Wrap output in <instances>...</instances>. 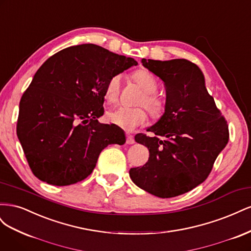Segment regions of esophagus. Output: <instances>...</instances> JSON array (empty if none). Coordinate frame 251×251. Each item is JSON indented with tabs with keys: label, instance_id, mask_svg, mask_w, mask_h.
Segmentation results:
<instances>
[{
	"label": "esophagus",
	"instance_id": "34e87169",
	"mask_svg": "<svg viewBox=\"0 0 251 251\" xmlns=\"http://www.w3.org/2000/svg\"><path fill=\"white\" fill-rule=\"evenodd\" d=\"M126 143L127 144H133L135 143V139L133 137V135L130 133H126Z\"/></svg>",
	"mask_w": 251,
	"mask_h": 251
}]
</instances>
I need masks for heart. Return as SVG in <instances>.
Listing matches in <instances>:
<instances>
[{"label": "heart", "instance_id": "1", "mask_svg": "<svg viewBox=\"0 0 251 251\" xmlns=\"http://www.w3.org/2000/svg\"><path fill=\"white\" fill-rule=\"evenodd\" d=\"M136 82L146 92L140 101L141 104L146 105L151 115L159 117L163 113L164 105L157 96L154 95L158 90V82L156 77L147 70H139L134 74ZM121 75L115 74L110 77L105 86V98L110 101L117 100L120 89ZM108 120L111 124L116 125L127 131H132L146 123L147 113L142 108H126L119 107L108 112Z\"/></svg>", "mask_w": 251, "mask_h": 251}]
</instances>
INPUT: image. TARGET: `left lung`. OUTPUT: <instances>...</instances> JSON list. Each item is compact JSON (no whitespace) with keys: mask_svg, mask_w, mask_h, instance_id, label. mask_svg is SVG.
<instances>
[{"mask_svg":"<svg viewBox=\"0 0 251 251\" xmlns=\"http://www.w3.org/2000/svg\"><path fill=\"white\" fill-rule=\"evenodd\" d=\"M165 86L164 113L136 142L149 149L142 168L130 170L134 183L159 198L185 194L208 177L218 155L228 142V126L205 87L200 68L183 58H142Z\"/></svg>","mask_w":251,"mask_h":251,"instance_id":"8db88e82","label":"left lung"}]
</instances>
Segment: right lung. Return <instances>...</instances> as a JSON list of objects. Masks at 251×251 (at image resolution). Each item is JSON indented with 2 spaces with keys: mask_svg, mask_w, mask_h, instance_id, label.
<instances>
[{
  "mask_svg": "<svg viewBox=\"0 0 251 251\" xmlns=\"http://www.w3.org/2000/svg\"><path fill=\"white\" fill-rule=\"evenodd\" d=\"M136 65L132 57L83 44L40 67L21 98L17 126L35 177L56 186L77 183L93 172L104 148L125 144L123 128L98 118L110 77Z\"/></svg>",
  "mask_w": 251,
  "mask_h": 251,
  "instance_id": "right-lung-1",
  "label": "right lung"
}]
</instances>
